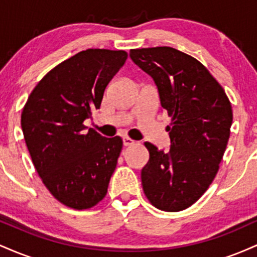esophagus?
I'll use <instances>...</instances> for the list:
<instances>
[{"mask_svg":"<svg viewBox=\"0 0 257 257\" xmlns=\"http://www.w3.org/2000/svg\"><path fill=\"white\" fill-rule=\"evenodd\" d=\"M123 144H124V146H133V145H135V141L131 138L124 137L123 138Z\"/></svg>","mask_w":257,"mask_h":257,"instance_id":"1","label":"esophagus"}]
</instances>
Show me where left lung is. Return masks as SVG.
Listing matches in <instances>:
<instances>
[{
  "instance_id": "8db88e82",
  "label": "left lung",
  "mask_w": 257,
  "mask_h": 257,
  "mask_svg": "<svg viewBox=\"0 0 257 257\" xmlns=\"http://www.w3.org/2000/svg\"><path fill=\"white\" fill-rule=\"evenodd\" d=\"M131 58L153 78L172 118L169 151L145 143L150 159L141 170L144 193L159 210L181 211L204 194L219 172L231 134V101L204 65L178 49H131Z\"/></svg>"
}]
</instances>
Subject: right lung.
Returning a JSON list of instances; mask_svg holds the SVG:
<instances>
[{
  "label": "right lung",
  "instance_id": "1",
  "mask_svg": "<svg viewBox=\"0 0 257 257\" xmlns=\"http://www.w3.org/2000/svg\"><path fill=\"white\" fill-rule=\"evenodd\" d=\"M128 58L125 51L87 49L47 73L29 95L22 129L32 163L61 204L84 210L105 198L123 147L84 120L101 105L108 82Z\"/></svg>",
  "mask_w": 257,
  "mask_h": 257
}]
</instances>
